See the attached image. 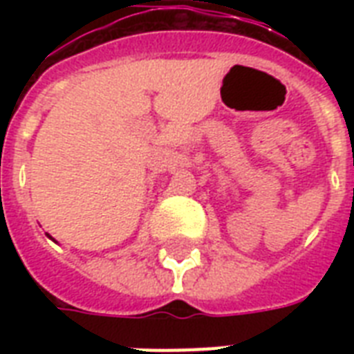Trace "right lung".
Instances as JSON below:
<instances>
[{"instance_id":"add662e5","label":"right lung","mask_w":354,"mask_h":354,"mask_svg":"<svg viewBox=\"0 0 354 354\" xmlns=\"http://www.w3.org/2000/svg\"><path fill=\"white\" fill-rule=\"evenodd\" d=\"M49 239H51V236H49Z\"/></svg>"}]
</instances>
